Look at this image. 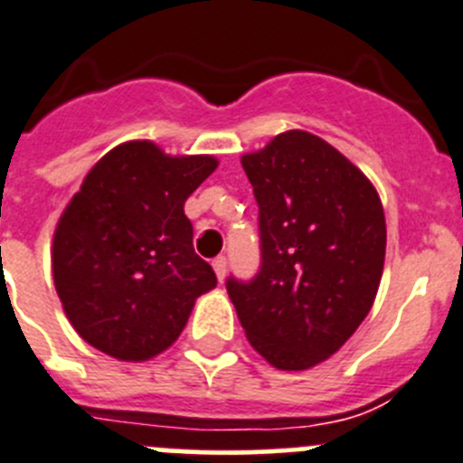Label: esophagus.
<instances>
[{"label":"esophagus","instance_id":"34e87169","mask_svg":"<svg viewBox=\"0 0 463 463\" xmlns=\"http://www.w3.org/2000/svg\"><path fill=\"white\" fill-rule=\"evenodd\" d=\"M226 267H228V262L223 256H219L212 260V269H214V274H217L219 283H223V279H226Z\"/></svg>","mask_w":463,"mask_h":463}]
</instances>
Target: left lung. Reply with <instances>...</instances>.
<instances>
[{"instance_id": "1", "label": "left lung", "mask_w": 463, "mask_h": 463, "mask_svg": "<svg viewBox=\"0 0 463 463\" xmlns=\"http://www.w3.org/2000/svg\"><path fill=\"white\" fill-rule=\"evenodd\" d=\"M260 207V274L228 280L251 347L276 370H308L368 317L386 258V217L368 175L304 129L241 155Z\"/></svg>"}]
</instances>
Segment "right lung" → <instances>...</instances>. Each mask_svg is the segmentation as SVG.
<instances>
[{"mask_svg":"<svg viewBox=\"0 0 463 463\" xmlns=\"http://www.w3.org/2000/svg\"><path fill=\"white\" fill-rule=\"evenodd\" d=\"M219 166L148 139L93 164L56 222L52 276L72 329L116 361L166 352L217 276L194 253L184 201Z\"/></svg>","mask_w":463,"mask_h":463,"instance_id":"right-lung-1","label":"right lung"}]
</instances>
